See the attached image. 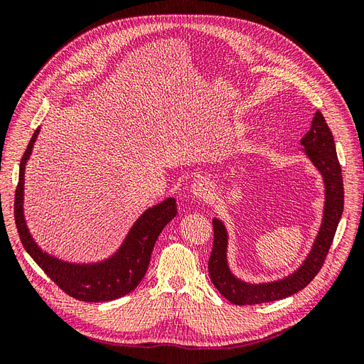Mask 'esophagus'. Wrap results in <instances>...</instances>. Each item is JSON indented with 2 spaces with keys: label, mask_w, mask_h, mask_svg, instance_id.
<instances>
[{
  "label": "esophagus",
  "mask_w": 364,
  "mask_h": 364,
  "mask_svg": "<svg viewBox=\"0 0 364 364\" xmlns=\"http://www.w3.org/2000/svg\"><path fill=\"white\" fill-rule=\"evenodd\" d=\"M191 194L196 197V199H200V200H206L209 197L213 196V190H211V185H209L206 181L203 179H197L193 182L191 185Z\"/></svg>",
  "instance_id": "obj_1"
}]
</instances>
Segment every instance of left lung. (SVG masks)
Segmentation results:
<instances>
[{
    "instance_id": "obj_1",
    "label": "left lung",
    "mask_w": 364,
    "mask_h": 364,
    "mask_svg": "<svg viewBox=\"0 0 364 364\" xmlns=\"http://www.w3.org/2000/svg\"><path fill=\"white\" fill-rule=\"evenodd\" d=\"M301 144L304 146L306 156L310 158L323 178L325 208L322 225L314 245L302 266L294 273L284 279L264 284H249L238 279L230 272L228 264V230L222 220H213L214 243L211 257L208 261V272L214 287L235 305H255L279 301L302 290L322 269L329 247H331L341 213H343L345 191L336 142L321 111L316 112L311 127L301 139Z\"/></svg>"
}]
</instances>
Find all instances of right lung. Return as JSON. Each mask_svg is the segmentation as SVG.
I'll return each instance as SVG.
<instances>
[{
	"label": "right lung",
	"mask_w": 364,
	"mask_h": 364,
	"mask_svg": "<svg viewBox=\"0 0 364 364\" xmlns=\"http://www.w3.org/2000/svg\"><path fill=\"white\" fill-rule=\"evenodd\" d=\"M38 135L39 127L33 134L19 165V179L15 193V223L21 243L38 266L47 273V277L74 299L105 302L118 299L135 290L149 269L153 246L159 234L178 214L176 199L168 197L159 205L149 208L132 226L123 245L111 258L94 264H73L54 258L43 252L31 238L23 208L24 170Z\"/></svg>",
	"instance_id": "obj_1"
}]
</instances>
